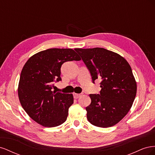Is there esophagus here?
<instances>
[{"label": "esophagus", "mask_w": 155, "mask_h": 155, "mask_svg": "<svg viewBox=\"0 0 155 155\" xmlns=\"http://www.w3.org/2000/svg\"><path fill=\"white\" fill-rule=\"evenodd\" d=\"M73 95H74V97L75 98V99H78V98H79L81 96L80 94H77V93H74Z\"/></svg>", "instance_id": "esophagus-1"}]
</instances>
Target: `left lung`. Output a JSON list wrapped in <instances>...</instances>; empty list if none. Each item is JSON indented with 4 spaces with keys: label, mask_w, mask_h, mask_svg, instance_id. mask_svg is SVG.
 Listing matches in <instances>:
<instances>
[{
    "label": "left lung",
    "mask_w": 155,
    "mask_h": 155,
    "mask_svg": "<svg viewBox=\"0 0 155 155\" xmlns=\"http://www.w3.org/2000/svg\"><path fill=\"white\" fill-rule=\"evenodd\" d=\"M91 73L92 82L100 79L101 90L90 94L86 107L91 124L109 127L122 120L132 107L137 83L128 62L121 55L103 48H75Z\"/></svg>",
    "instance_id": "left-lung-1"
}]
</instances>
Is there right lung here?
I'll list each match as a JSON object with an SVG mask.
<instances>
[{"instance_id":"right-lung-1","label":"right lung","mask_w":155,"mask_h":155,"mask_svg":"<svg viewBox=\"0 0 155 155\" xmlns=\"http://www.w3.org/2000/svg\"><path fill=\"white\" fill-rule=\"evenodd\" d=\"M79 60L72 49L50 48L27 61L21 74L18 95L32 120L46 127L58 126L67 120L73 95L53 91L54 82L61 81V67L64 62Z\"/></svg>"}]
</instances>
